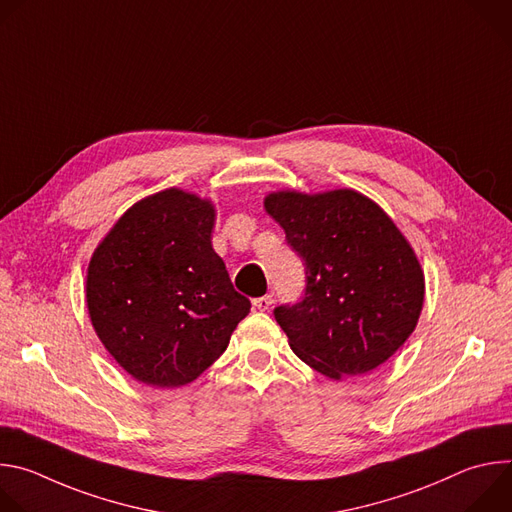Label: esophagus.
I'll return each mask as SVG.
<instances>
[{
    "mask_svg": "<svg viewBox=\"0 0 512 512\" xmlns=\"http://www.w3.org/2000/svg\"><path fill=\"white\" fill-rule=\"evenodd\" d=\"M253 306H255V310H259V312H267V310L273 306V296L267 294V296H263V298L253 300Z\"/></svg>",
    "mask_w": 512,
    "mask_h": 512,
    "instance_id": "1",
    "label": "esophagus"
}]
</instances>
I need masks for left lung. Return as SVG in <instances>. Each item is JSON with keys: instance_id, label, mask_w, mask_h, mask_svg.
<instances>
[{"instance_id": "1", "label": "left lung", "mask_w": 512, "mask_h": 512, "mask_svg": "<svg viewBox=\"0 0 512 512\" xmlns=\"http://www.w3.org/2000/svg\"><path fill=\"white\" fill-rule=\"evenodd\" d=\"M263 204L306 263L304 300L273 312L291 350L334 381L371 373L417 326L425 277L413 247L352 188L277 190Z\"/></svg>"}]
</instances>
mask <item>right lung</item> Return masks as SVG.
Wrapping results in <instances>:
<instances>
[{
  "label": "right lung",
  "mask_w": 512,
  "mask_h": 512,
  "mask_svg": "<svg viewBox=\"0 0 512 512\" xmlns=\"http://www.w3.org/2000/svg\"><path fill=\"white\" fill-rule=\"evenodd\" d=\"M214 216L208 198L166 188L127 208L89 261L91 324L143 385L198 379L251 310L212 249Z\"/></svg>",
  "instance_id": "right-lung-1"
}]
</instances>
